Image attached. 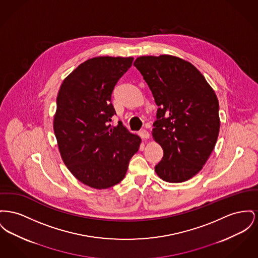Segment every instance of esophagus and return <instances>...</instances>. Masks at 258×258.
<instances>
[{"mask_svg": "<svg viewBox=\"0 0 258 258\" xmlns=\"http://www.w3.org/2000/svg\"><path fill=\"white\" fill-rule=\"evenodd\" d=\"M139 136L142 137L143 139H148L150 137V134L146 130H142L139 132Z\"/></svg>", "mask_w": 258, "mask_h": 258, "instance_id": "34e87169", "label": "esophagus"}]
</instances>
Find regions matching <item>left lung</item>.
I'll return each instance as SVG.
<instances>
[{
  "mask_svg": "<svg viewBox=\"0 0 258 258\" xmlns=\"http://www.w3.org/2000/svg\"><path fill=\"white\" fill-rule=\"evenodd\" d=\"M134 65L159 107L152 137L164 157L155 171L165 181H186L203 168L217 141L216 94L197 68L180 57L139 56Z\"/></svg>",
  "mask_w": 258,
  "mask_h": 258,
  "instance_id": "obj_1",
  "label": "left lung"
}]
</instances>
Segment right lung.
<instances>
[{
    "instance_id": "right-lung-1",
    "label": "right lung",
    "mask_w": 258,
    "mask_h": 258,
    "mask_svg": "<svg viewBox=\"0 0 258 258\" xmlns=\"http://www.w3.org/2000/svg\"><path fill=\"white\" fill-rule=\"evenodd\" d=\"M134 57L97 56L66 77L56 98L53 131L63 163L79 181L107 189L122 180L141 138L119 121L111 94Z\"/></svg>"
}]
</instances>
